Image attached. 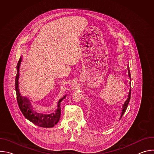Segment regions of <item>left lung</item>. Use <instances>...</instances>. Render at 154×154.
Here are the masks:
<instances>
[{
    "instance_id": "8db88e82",
    "label": "left lung",
    "mask_w": 154,
    "mask_h": 154,
    "mask_svg": "<svg viewBox=\"0 0 154 154\" xmlns=\"http://www.w3.org/2000/svg\"><path fill=\"white\" fill-rule=\"evenodd\" d=\"M127 71V77L129 79H130V71H129V69L128 68L126 70ZM129 87H130V82H128V85ZM130 93H131V90L129 88V90L127 92V97L125 99V100H124V101L122 102V105H121V118L123 114L124 113L125 111L127 109V105L129 103V100H130ZM121 118L119 119H121Z\"/></svg>"
}]
</instances>
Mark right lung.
<instances>
[{
  "label": "right lung",
  "mask_w": 154,
  "mask_h": 154,
  "mask_svg": "<svg viewBox=\"0 0 154 154\" xmlns=\"http://www.w3.org/2000/svg\"><path fill=\"white\" fill-rule=\"evenodd\" d=\"M21 62L22 58L20 57L17 66V73L16 75L15 81V88L16 92L17 101L20 111L23 113V115L28 120H29L30 121H31L36 125L45 128L53 127L55 125H56L58 123V122L60 120L61 116L60 102L63 100V99H64L65 96L59 100L57 105L58 108L57 109L55 113H52L48 115H43L34 112L29 100L26 97L22 96L19 90V78L20 75L19 71Z\"/></svg>",
  "instance_id": "add662e5"
}]
</instances>
